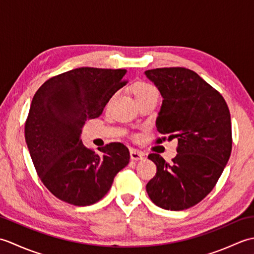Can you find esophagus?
Wrapping results in <instances>:
<instances>
[{"instance_id": "obj_1", "label": "esophagus", "mask_w": 254, "mask_h": 254, "mask_svg": "<svg viewBox=\"0 0 254 254\" xmlns=\"http://www.w3.org/2000/svg\"><path fill=\"white\" fill-rule=\"evenodd\" d=\"M130 157H131L132 160H141V159H143L144 155L141 152H138V150L131 149L130 150Z\"/></svg>"}]
</instances>
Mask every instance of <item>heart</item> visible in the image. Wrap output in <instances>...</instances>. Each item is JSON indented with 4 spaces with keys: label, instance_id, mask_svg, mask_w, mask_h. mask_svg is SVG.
I'll use <instances>...</instances> for the list:
<instances>
[{
    "label": "heart",
    "instance_id": "1",
    "mask_svg": "<svg viewBox=\"0 0 254 254\" xmlns=\"http://www.w3.org/2000/svg\"><path fill=\"white\" fill-rule=\"evenodd\" d=\"M154 93H157V90H156L153 85L148 83L139 82L134 86V95H135V98H139V97H144Z\"/></svg>",
    "mask_w": 254,
    "mask_h": 254
}]
</instances>
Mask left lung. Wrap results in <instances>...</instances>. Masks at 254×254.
I'll return each mask as SVG.
<instances>
[{
  "label": "left lung",
  "instance_id": "obj_1",
  "mask_svg": "<svg viewBox=\"0 0 254 254\" xmlns=\"http://www.w3.org/2000/svg\"><path fill=\"white\" fill-rule=\"evenodd\" d=\"M145 75L164 98L156 127L165 136L157 143L178 139L171 164L159 154L148 155L157 171L146 185L147 194L164 209L190 208L213 190L228 163L233 147L228 106L189 68H154Z\"/></svg>",
  "mask_w": 254,
  "mask_h": 254
}]
</instances>
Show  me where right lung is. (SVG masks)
<instances>
[{"label": "right lung", "mask_w": 254, "mask_h": 254, "mask_svg": "<svg viewBox=\"0 0 254 254\" xmlns=\"http://www.w3.org/2000/svg\"><path fill=\"white\" fill-rule=\"evenodd\" d=\"M127 69L79 67L48 79L32 98L25 138L40 180L53 195L76 206L104 197L130 161L122 143L99 153L84 146L85 122L98 118L113 94L126 85Z\"/></svg>", "instance_id": "1"}]
</instances>
